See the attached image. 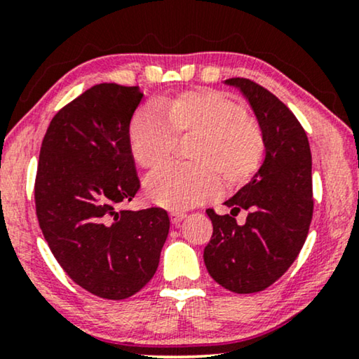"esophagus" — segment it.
<instances>
[{
  "mask_svg": "<svg viewBox=\"0 0 359 359\" xmlns=\"http://www.w3.org/2000/svg\"><path fill=\"white\" fill-rule=\"evenodd\" d=\"M184 217H186V214L184 212H180V210H171V212H170L171 224H175V225H178Z\"/></svg>",
  "mask_w": 359,
  "mask_h": 359,
  "instance_id": "1",
  "label": "esophagus"
}]
</instances>
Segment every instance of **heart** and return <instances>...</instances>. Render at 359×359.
Wrapping results in <instances>:
<instances>
[{
  "label": "heart",
  "mask_w": 359,
  "mask_h": 359,
  "mask_svg": "<svg viewBox=\"0 0 359 359\" xmlns=\"http://www.w3.org/2000/svg\"><path fill=\"white\" fill-rule=\"evenodd\" d=\"M160 109L140 107L129 126L137 163L155 168L180 135L193 134L188 163H166L145 180L147 198L171 209H188L222 189L253 178L264 156V137L237 97L215 90H188L163 97Z\"/></svg>",
  "instance_id": "b5f03b06"
}]
</instances>
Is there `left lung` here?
I'll list each match as a JSON object with an SVG mask.
<instances>
[{
  "label": "left lung",
  "mask_w": 359,
  "mask_h": 359,
  "mask_svg": "<svg viewBox=\"0 0 359 359\" xmlns=\"http://www.w3.org/2000/svg\"><path fill=\"white\" fill-rule=\"evenodd\" d=\"M225 85L240 90L264 137V160L252 180L225 201L230 214L208 209L212 238L204 248L215 283L237 294L258 292L278 281L297 258L312 220V155L306 132L289 107L247 78ZM240 208L249 210L236 224Z\"/></svg>",
  "instance_id": "obj_1"
}]
</instances>
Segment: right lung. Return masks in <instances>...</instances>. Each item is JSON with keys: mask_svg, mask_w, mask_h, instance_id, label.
Instances as JSON below:
<instances>
[{"mask_svg": "<svg viewBox=\"0 0 359 359\" xmlns=\"http://www.w3.org/2000/svg\"><path fill=\"white\" fill-rule=\"evenodd\" d=\"M144 93L101 83L53 116L42 140L36 212L53 257L78 286L127 299L154 278L170 230L165 209L119 210L140 188L129 126Z\"/></svg>", "mask_w": 359, "mask_h": 359, "instance_id": "1", "label": "right lung"}]
</instances>
